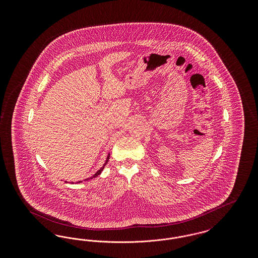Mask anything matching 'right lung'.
Instances as JSON below:
<instances>
[{
    "mask_svg": "<svg viewBox=\"0 0 258 258\" xmlns=\"http://www.w3.org/2000/svg\"><path fill=\"white\" fill-rule=\"evenodd\" d=\"M109 157H110V154H108V155H107V158H106V160H105V162H104V164H103V165H102V167H100V169H98V171L96 172V173H95V174H94V175H93V176H92V177H90V178H87L86 180H85V181H88V180H91V179H94V178H96V177H97V176H98V175H99V174H100V173H101V172H102V170H103V169H104V167H105V165H106V164H107V162H108V160H109ZM81 182H82V181H78V182H77V183H81ZM64 183H68V182H67V181H66V182H64Z\"/></svg>",
    "mask_w": 258,
    "mask_h": 258,
    "instance_id": "add662e5",
    "label": "right lung"
}]
</instances>
